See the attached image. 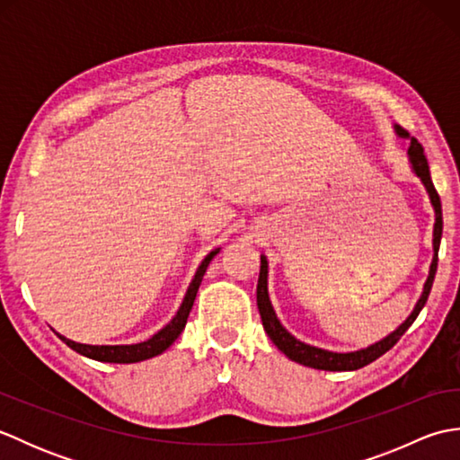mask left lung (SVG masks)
Listing matches in <instances>:
<instances>
[{
	"mask_svg": "<svg viewBox=\"0 0 460 460\" xmlns=\"http://www.w3.org/2000/svg\"><path fill=\"white\" fill-rule=\"evenodd\" d=\"M395 134L399 138L409 140V164H411V172L417 175L421 183L425 185V190L429 193V199H431L433 211H435V225H433V261L431 267H429V277L423 285V292L419 296L415 308L411 310V314L402 322L392 334H387L385 338L377 340L376 344H369L367 348H361L356 351H330L324 348H316L310 346L306 341H300L295 338L290 332L282 326V322L279 320L275 308H272V302L269 296V261L265 255H261V272H259V285H257V306H259V314L262 320V328L269 334L282 354H285L288 359L296 361V364H302L306 367H314V369H324V371H354L364 367L371 361H376L379 356H384L387 349H392L397 340L402 338L407 328L413 324L415 318L419 316V312L423 310L425 302L429 298V292H431L433 280H435V272H437V257H438V245H441V235H443V209H441V199H438V193L433 185L431 180V172H429V164L423 154V146L419 144L415 138L409 136L407 130H403L402 126H394Z\"/></svg>",
	"mask_w": 460,
	"mask_h": 460,
	"instance_id": "obj_1",
	"label": "left lung"
}]
</instances>
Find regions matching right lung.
Instances as JSON below:
<instances>
[{"label":"right lung","instance_id":"obj_1","mask_svg":"<svg viewBox=\"0 0 460 460\" xmlns=\"http://www.w3.org/2000/svg\"><path fill=\"white\" fill-rule=\"evenodd\" d=\"M219 251H221V247L213 249L209 255L201 261V265L198 267V270H195V277L191 279L188 292H185V296L181 300L178 312H175V316L162 330L155 332L152 338L138 341V344L91 346V344H79V341L68 340L61 334H57V332L55 334L61 338L68 348L75 349L76 354L96 359V361H106V364H136V361H144V359H150L154 356H160L162 351L168 349L183 332L185 322H188V316H190L191 306H193V300H195V296H198V290H199L205 270H208L211 259L217 255Z\"/></svg>","mask_w":460,"mask_h":460}]
</instances>
